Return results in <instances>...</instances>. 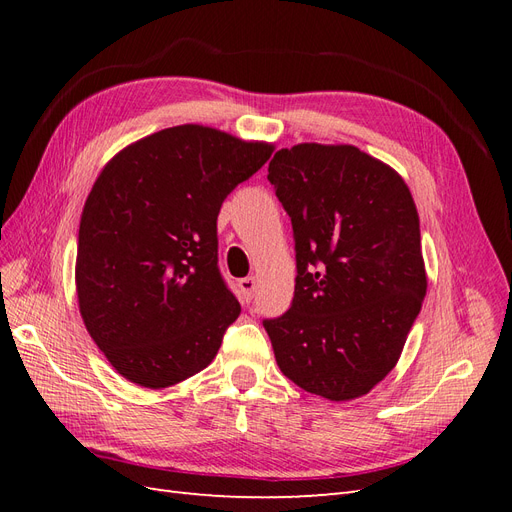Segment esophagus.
<instances>
[{
	"mask_svg": "<svg viewBox=\"0 0 512 512\" xmlns=\"http://www.w3.org/2000/svg\"><path fill=\"white\" fill-rule=\"evenodd\" d=\"M239 290H241V299L245 303H250L254 299V290H256L254 277H243V280H239Z\"/></svg>",
	"mask_w": 512,
	"mask_h": 512,
	"instance_id": "1",
	"label": "esophagus"
}]
</instances>
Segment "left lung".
<instances>
[{"label":"left lung","mask_w":512,"mask_h":512,"mask_svg":"<svg viewBox=\"0 0 512 512\" xmlns=\"http://www.w3.org/2000/svg\"><path fill=\"white\" fill-rule=\"evenodd\" d=\"M267 179L297 252L290 309L262 320L275 361L307 393L361 397L395 367L427 292L412 194L352 145L280 149Z\"/></svg>","instance_id":"1"}]
</instances>
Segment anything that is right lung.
I'll return each mask as SVG.
<instances>
[{
	"instance_id": "right-lung-1",
	"label": "right lung",
	"mask_w": 512,
	"mask_h": 512,
	"mask_svg": "<svg viewBox=\"0 0 512 512\" xmlns=\"http://www.w3.org/2000/svg\"><path fill=\"white\" fill-rule=\"evenodd\" d=\"M273 145L175 126L108 162L81 215L76 294L119 374L166 389L205 369L241 305L218 267V213Z\"/></svg>"
}]
</instances>
